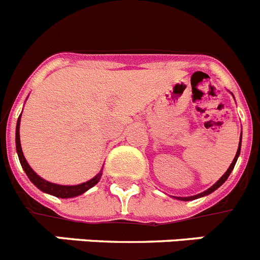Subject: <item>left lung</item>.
<instances>
[{"instance_id":"left-lung-1","label":"left lung","mask_w":260,"mask_h":260,"mask_svg":"<svg viewBox=\"0 0 260 260\" xmlns=\"http://www.w3.org/2000/svg\"><path fill=\"white\" fill-rule=\"evenodd\" d=\"M241 142H242V133H241V135H240V143H239V148H237V152H236V156H235V158H233L232 164H231V165H230V168H228V170L225 171L224 174H223V177L220 178V179H219L218 182L215 183V184H213V185H211V187L209 188V189L204 190V192H202V193L194 194V196H189V197H175V196H174V199L180 200V201H192V200L200 199V197H205V196H208V194L213 193L214 190H216V189H218V188L220 187V185H222L223 183H224L225 180L228 179V177H230V174L232 173L233 168H235L236 162H237V158H239V156H240V151H241Z\"/></svg>"}]
</instances>
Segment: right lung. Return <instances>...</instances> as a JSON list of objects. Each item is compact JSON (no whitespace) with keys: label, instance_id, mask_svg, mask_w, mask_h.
Instances as JSON below:
<instances>
[{"label":"right lung","instance_id":"add662e5","mask_svg":"<svg viewBox=\"0 0 260 260\" xmlns=\"http://www.w3.org/2000/svg\"><path fill=\"white\" fill-rule=\"evenodd\" d=\"M20 117L21 114L19 116L18 122H16V132H15V144H16V153H18L19 161H20V165L23 168V170L25 171L27 177L29 178L30 182L36 185L40 190L45 192V193L52 194V196L59 197V199H71V197L80 196V194L85 193L86 190H89L90 188L94 187L102 178V170L101 173H98L92 179L87 180L85 183H81L77 185H61V184H55V183L47 182L44 178H41L40 175L33 171V169L28 165L27 159H25L23 151H21V144H20V134H19V128H20Z\"/></svg>","mask_w":260,"mask_h":260}]
</instances>
